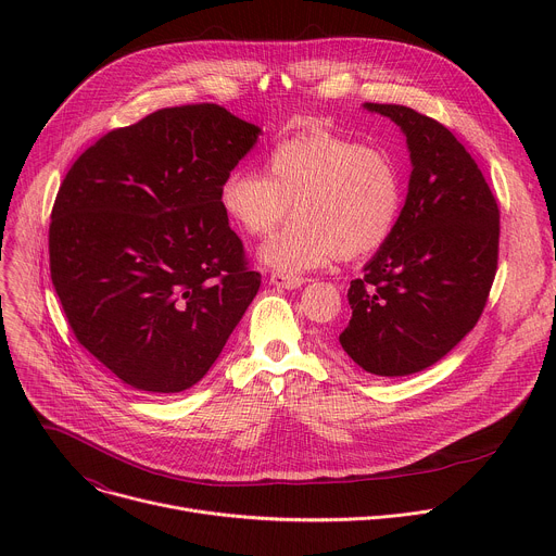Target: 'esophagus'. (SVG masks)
I'll return each mask as SVG.
<instances>
[{"label": "esophagus", "mask_w": 556, "mask_h": 556, "mask_svg": "<svg viewBox=\"0 0 556 556\" xmlns=\"http://www.w3.org/2000/svg\"><path fill=\"white\" fill-rule=\"evenodd\" d=\"M270 283H273L275 288H281V290H296V288H301L303 279H301V277H292V275L275 273V275H270Z\"/></svg>", "instance_id": "obj_1"}]
</instances>
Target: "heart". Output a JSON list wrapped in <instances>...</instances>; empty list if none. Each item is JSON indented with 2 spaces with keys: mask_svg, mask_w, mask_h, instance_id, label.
Instances as JSON below:
<instances>
[{
  "mask_svg": "<svg viewBox=\"0 0 556 556\" xmlns=\"http://www.w3.org/2000/svg\"><path fill=\"white\" fill-rule=\"evenodd\" d=\"M224 215L247 235H268L290 211L294 219L260 247V262L299 275L332 257L378 251L401 219L405 185L399 163L348 136L312 129L275 144L266 176L230 172L217 193Z\"/></svg>",
  "mask_w": 556,
  "mask_h": 556,
  "instance_id": "b5f03b06",
  "label": "heart"
}]
</instances>
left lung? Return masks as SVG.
Instances as JSON below:
<instances>
[{
  "instance_id": "1",
  "label": "left lung",
  "mask_w": 556,
  "mask_h": 556,
  "mask_svg": "<svg viewBox=\"0 0 556 556\" xmlns=\"http://www.w3.org/2000/svg\"><path fill=\"white\" fill-rule=\"evenodd\" d=\"M363 108L401 127L412 176L399 224L350 283L339 343L365 371L399 378L435 365L478 324L497 270L500 208L444 125L405 105Z\"/></svg>"
}]
</instances>
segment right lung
Listing matches in <instances>:
<instances>
[{
    "label": "right lung",
    "instance_id": "obj_1",
    "mask_svg": "<svg viewBox=\"0 0 556 556\" xmlns=\"http://www.w3.org/2000/svg\"><path fill=\"white\" fill-rule=\"evenodd\" d=\"M262 129L202 103L157 110L78 155L52 208L50 275L74 337L123 384L200 382L255 299L217 193Z\"/></svg>",
    "mask_w": 556,
    "mask_h": 556
}]
</instances>
